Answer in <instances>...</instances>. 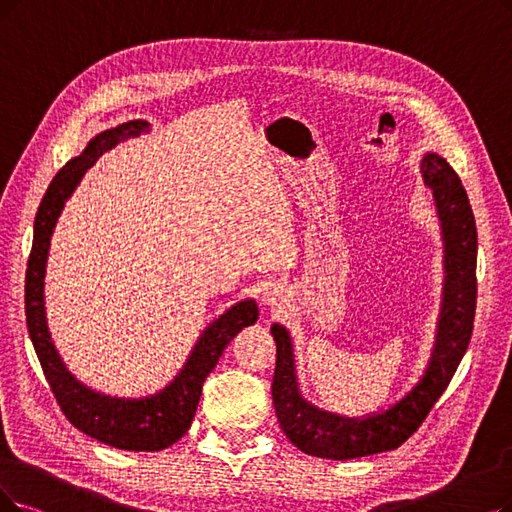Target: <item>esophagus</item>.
<instances>
[{"mask_svg": "<svg viewBox=\"0 0 512 512\" xmlns=\"http://www.w3.org/2000/svg\"><path fill=\"white\" fill-rule=\"evenodd\" d=\"M260 300H262V304H267V306H273V309H277V306H281L285 302V294H283V290L279 288V285L271 283V285H267V288H264Z\"/></svg>", "mask_w": 512, "mask_h": 512, "instance_id": "1", "label": "esophagus"}]
</instances>
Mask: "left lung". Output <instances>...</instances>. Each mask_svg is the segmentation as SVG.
<instances>
[{"mask_svg": "<svg viewBox=\"0 0 512 512\" xmlns=\"http://www.w3.org/2000/svg\"><path fill=\"white\" fill-rule=\"evenodd\" d=\"M420 172L433 191L443 241V290L431 357L418 382L399 401L386 410L349 418L325 412L304 399L292 336L283 325L273 323L271 334L277 344L275 414L285 437L304 454L353 460L397 449L418 431L466 353L477 304L475 216L462 180L441 155L426 151L420 159Z\"/></svg>", "mask_w": 512, "mask_h": 512, "instance_id": "8db88e82", "label": "left lung"}]
</instances>
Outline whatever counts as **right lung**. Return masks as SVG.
<instances>
[{"label": "right lung", "instance_id": "1", "mask_svg": "<svg viewBox=\"0 0 512 512\" xmlns=\"http://www.w3.org/2000/svg\"><path fill=\"white\" fill-rule=\"evenodd\" d=\"M149 121L132 119L117 128L96 134L88 147L60 170L39 203L33 224V248L25 279V313L27 327L46 380L69 422L88 437L128 452H159L185 435L195 418L201 388L214 370L227 344L243 330L258 321V304L252 298L239 300L231 309L216 317L197 338L182 370L155 395L126 399L96 393L79 382L58 355L46 319L44 279L50 252V239L56 220L73 195L84 174L96 159L111 151L117 142L149 132Z\"/></svg>", "mask_w": 512, "mask_h": 512}]
</instances>
